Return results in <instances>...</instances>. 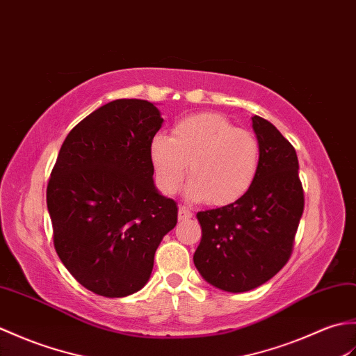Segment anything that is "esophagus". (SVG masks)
<instances>
[{"label":"esophagus","instance_id":"1","mask_svg":"<svg viewBox=\"0 0 356 356\" xmlns=\"http://www.w3.org/2000/svg\"><path fill=\"white\" fill-rule=\"evenodd\" d=\"M192 215H193V213L188 210V207H186V205H179V210H178V219L179 220L192 218Z\"/></svg>","mask_w":356,"mask_h":356}]
</instances>
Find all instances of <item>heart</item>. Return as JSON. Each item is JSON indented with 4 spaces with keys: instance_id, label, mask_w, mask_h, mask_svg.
Returning <instances> with one entry per match:
<instances>
[{
    "instance_id": "b5f03b06",
    "label": "heart",
    "mask_w": 356,
    "mask_h": 356,
    "mask_svg": "<svg viewBox=\"0 0 356 356\" xmlns=\"http://www.w3.org/2000/svg\"><path fill=\"white\" fill-rule=\"evenodd\" d=\"M151 161L158 187L175 193L188 164V193L211 205L233 204L247 193L259 172L260 146L251 132L238 129L224 115L201 113L186 117L170 138L156 136Z\"/></svg>"
}]
</instances>
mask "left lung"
<instances>
[{
	"instance_id": "obj_1",
	"label": "left lung",
	"mask_w": 356,
	"mask_h": 356,
	"mask_svg": "<svg viewBox=\"0 0 356 356\" xmlns=\"http://www.w3.org/2000/svg\"><path fill=\"white\" fill-rule=\"evenodd\" d=\"M251 120L260 146L254 183L236 202L196 215L202 238L195 266L228 292L264 285L286 265L305 209L294 146L265 118Z\"/></svg>"
}]
</instances>
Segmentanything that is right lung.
Listing matches in <instances>:
<instances>
[{"label":"right lung","instance_id":"obj_1","mask_svg":"<svg viewBox=\"0 0 356 356\" xmlns=\"http://www.w3.org/2000/svg\"><path fill=\"white\" fill-rule=\"evenodd\" d=\"M163 118L147 100L117 99L70 131L47 186L53 243L71 275L117 298L146 285L177 202L154 186L151 143Z\"/></svg>","mask_w":356,"mask_h":356}]
</instances>
